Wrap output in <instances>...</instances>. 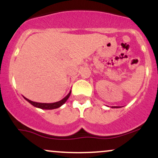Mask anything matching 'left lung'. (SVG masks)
Segmentation results:
<instances>
[{"instance_id": "1", "label": "left lung", "mask_w": 158, "mask_h": 158, "mask_svg": "<svg viewBox=\"0 0 158 158\" xmlns=\"http://www.w3.org/2000/svg\"><path fill=\"white\" fill-rule=\"evenodd\" d=\"M112 108H120L119 106H111Z\"/></svg>"}]
</instances>
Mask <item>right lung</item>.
<instances>
[{"instance_id": "right-lung-1", "label": "right lung", "mask_w": 158, "mask_h": 158, "mask_svg": "<svg viewBox=\"0 0 158 158\" xmlns=\"http://www.w3.org/2000/svg\"><path fill=\"white\" fill-rule=\"evenodd\" d=\"M70 94H71V90H70L68 95H67L64 98H63L61 100L59 101V102H52V103H41V102H32V101L30 100V99H27L26 97H23V98L26 99L27 102H30V104L32 105L34 107H36V108H41V109H45V110H52V109H55V108H59V107H61L62 105H64L65 102H66V101L68 99Z\"/></svg>"}]
</instances>
